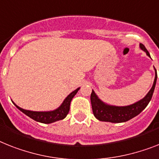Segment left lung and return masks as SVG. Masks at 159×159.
Listing matches in <instances>:
<instances>
[{
	"mask_svg": "<svg viewBox=\"0 0 159 159\" xmlns=\"http://www.w3.org/2000/svg\"><path fill=\"white\" fill-rule=\"evenodd\" d=\"M140 48L141 50L145 52L146 55L150 57V54L142 44H140ZM155 70V78L153 80V84L150 90L149 91L145 98H143L138 102H135L129 106H118L109 105L106 102H102L98 96L95 93L93 90L91 93V104L93 115L98 120L103 122H110V123H124L128 121L132 118L136 117L142 111H144L145 107L149 104L153 96V91L155 89L156 82H157V70Z\"/></svg>",
	"mask_w": 159,
	"mask_h": 159,
	"instance_id": "left-lung-1",
	"label": "left lung"
}]
</instances>
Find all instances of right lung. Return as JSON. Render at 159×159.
<instances>
[{"instance_id":"add662e5","label":"right lung","mask_w":159,"mask_h":159,"mask_svg":"<svg viewBox=\"0 0 159 159\" xmlns=\"http://www.w3.org/2000/svg\"><path fill=\"white\" fill-rule=\"evenodd\" d=\"M80 88H78L75 91L70 93L66 98L64 99L63 102L61 103V106L57 107V109H55L53 111H28V110H24V109L21 108L19 106H17L14 102L13 103L14 106H16L17 108L21 111L23 113H24L25 115H27L28 117L31 119H34L35 121L40 122L42 124H52L58 120H61V119H65L67 115L68 112L70 111V102H71L72 98H74L75 94L78 93Z\"/></svg>"}]
</instances>
